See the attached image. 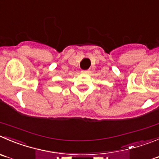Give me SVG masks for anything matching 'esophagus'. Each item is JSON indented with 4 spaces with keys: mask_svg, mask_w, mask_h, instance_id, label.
I'll list each match as a JSON object with an SVG mask.
<instances>
[{
    "mask_svg": "<svg viewBox=\"0 0 159 159\" xmlns=\"http://www.w3.org/2000/svg\"><path fill=\"white\" fill-rule=\"evenodd\" d=\"M90 70H82V72H82L83 74H89L90 73Z\"/></svg>",
    "mask_w": 159,
    "mask_h": 159,
    "instance_id": "34e87169",
    "label": "esophagus"
}]
</instances>
